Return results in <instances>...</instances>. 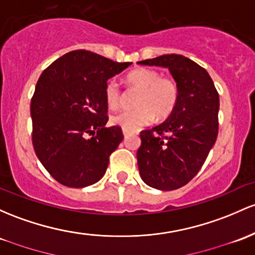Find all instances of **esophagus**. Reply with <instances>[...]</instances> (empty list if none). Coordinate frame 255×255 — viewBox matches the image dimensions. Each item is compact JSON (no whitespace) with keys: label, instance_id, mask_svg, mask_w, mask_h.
I'll return each instance as SVG.
<instances>
[{"label":"esophagus","instance_id":"esophagus-1","mask_svg":"<svg viewBox=\"0 0 255 255\" xmlns=\"http://www.w3.org/2000/svg\"><path fill=\"white\" fill-rule=\"evenodd\" d=\"M129 132H127V130H123V135H125V138H127L128 135H129Z\"/></svg>","mask_w":255,"mask_h":255}]
</instances>
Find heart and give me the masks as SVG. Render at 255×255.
I'll list each match as a JSON object with an SVG mask.
<instances>
[{
    "label": "heart",
    "mask_w": 255,
    "mask_h": 255,
    "mask_svg": "<svg viewBox=\"0 0 255 255\" xmlns=\"http://www.w3.org/2000/svg\"><path fill=\"white\" fill-rule=\"evenodd\" d=\"M127 82L140 91L135 100L136 109L122 110L111 117V123L123 130L135 132L156 120H164L177 108L180 88L177 81L161 76L153 69L139 68L127 75ZM105 102L110 108H117L122 100V89L116 78H110L104 87Z\"/></svg>",
    "instance_id": "b5f03b06"
}]
</instances>
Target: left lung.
<instances>
[{
	"mask_svg": "<svg viewBox=\"0 0 255 255\" xmlns=\"http://www.w3.org/2000/svg\"><path fill=\"white\" fill-rule=\"evenodd\" d=\"M168 68L180 88L175 110L161 125L140 132L136 152L145 184L170 191L186 185L200 172L219 132V93L202 66L181 54L138 61Z\"/></svg>",
	"mask_w": 255,
	"mask_h": 255,
	"instance_id": "8db88e82",
	"label": "left lung"
}]
</instances>
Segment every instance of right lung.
<instances>
[{"instance_id": "add662e5", "label": "right lung", "mask_w": 255, "mask_h": 255, "mask_svg": "<svg viewBox=\"0 0 255 255\" xmlns=\"http://www.w3.org/2000/svg\"><path fill=\"white\" fill-rule=\"evenodd\" d=\"M130 64L77 49L41 74L30 106L32 145L58 183L85 187L104 177L109 157L123 140L121 127H105L104 87Z\"/></svg>"}]
</instances>
